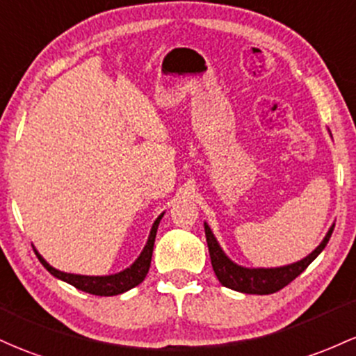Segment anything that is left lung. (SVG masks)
<instances>
[{
    "label": "left lung",
    "mask_w": 356,
    "mask_h": 356,
    "mask_svg": "<svg viewBox=\"0 0 356 356\" xmlns=\"http://www.w3.org/2000/svg\"><path fill=\"white\" fill-rule=\"evenodd\" d=\"M334 225H331V228L327 229L326 236L323 238L321 243L318 245L307 257H304L302 260L294 261V264L282 265V267H243V265H238L222 252V248L218 243L216 236L211 232L209 225L204 221V233H206V241H208L209 248V257H211V265H213V270L216 273L218 280L221 282V286L233 289L236 292H243V294H273V292L280 291L291 284L296 277L300 275L316 257L323 252L324 247L330 241L331 233H333Z\"/></svg>",
    "instance_id": "left-lung-1"
}]
</instances>
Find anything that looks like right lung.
I'll use <instances>...</instances> for the list:
<instances>
[{
    "instance_id": "right-lung-1",
    "label": "right lung",
    "mask_w": 356,
    "mask_h": 356,
    "mask_svg": "<svg viewBox=\"0 0 356 356\" xmlns=\"http://www.w3.org/2000/svg\"><path fill=\"white\" fill-rule=\"evenodd\" d=\"M163 218V213L160 214L157 220L154 221L150 228V235H148V240L143 247L142 253L138 255L134 264L130 267H127L124 270L111 273V275H79V273H69V272H62L54 268L52 265L47 261L40 253L35 250V255L38 257L40 264L52 273L54 277L57 279L64 280V282L70 284L79 291L88 292V294H95V296H118L123 294V292L130 291L138 286V284L143 282L145 275L148 273V268H150V261H152V252H154V243H155V235H157V228L159 222Z\"/></svg>"
}]
</instances>
